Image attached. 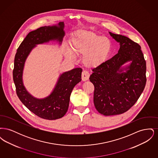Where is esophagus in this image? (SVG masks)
<instances>
[{
    "label": "esophagus",
    "instance_id": "obj_1",
    "mask_svg": "<svg viewBox=\"0 0 158 158\" xmlns=\"http://www.w3.org/2000/svg\"><path fill=\"white\" fill-rule=\"evenodd\" d=\"M89 73L86 71H83L82 73V80L83 82L86 81L89 79Z\"/></svg>",
    "mask_w": 158,
    "mask_h": 158
}]
</instances>
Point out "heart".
<instances>
[{"mask_svg": "<svg viewBox=\"0 0 158 158\" xmlns=\"http://www.w3.org/2000/svg\"><path fill=\"white\" fill-rule=\"evenodd\" d=\"M70 47L65 52L68 60L74 61L76 56L83 55L82 60L86 67L97 68L108 59L112 44L108 38L90 31H81L71 39Z\"/></svg>", "mask_w": 158, "mask_h": 158, "instance_id": "1", "label": "heart"}]
</instances>
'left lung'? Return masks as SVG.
I'll return each mask as SVG.
<instances>
[{
  "instance_id": "8db88e82",
  "label": "left lung",
  "mask_w": 158,
  "mask_h": 158,
  "mask_svg": "<svg viewBox=\"0 0 158 158\" xmlns=\"http://www.w3.org/2000/svg\"><path fill=\"white\" fill-rule=\"evenodd\" d=\"M120 44L118 53L92 70L94 103L99 113L115 115L126 112L136 102L146 82V65L141 47L129 38L109 32Z\"/></svg>"
}]
</instances>
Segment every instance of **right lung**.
<instances>
[{
	"label": "right lung",
	"mask_w": 158,
	"mask_h": 158,
	"mask_svg": "<svg viewBox=\"0 0 158 158\" xmlns=\"http://www.w3.org/2000/svg\"><path fill=\"white\" fill-rule=\"evenodd\" d=\"M64 28V23L60 22L29 32L19 46L14 60L13 79L18 98L31 112L49 120L60 118L68 111L72 91L81 81L82 69L75 68L60 74L52 92L43 98H35L27 90L23 82V72L27 59L37 45L50 41L61 44L65 35Z\"/></svg>",
	"instance_id": "right-lung-1"
}]
</instances>
